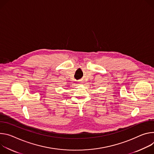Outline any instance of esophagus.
Listing matches in <instances>:
<instances>
[{
    "instance_id": "esophagus-1",
    "label": "esophagus",
    "mask_w": 154,
    "mask_h": 154,
    "mask_svg": "<svg viewBox=\"0 0 154 154\" xmlns=\"http://www.w3.org/2000/svg\"><path fill=\"white\" fill-rule=\"evenodd\" d=\"M78 82H79V83H81V81H79Z\"/></svg>"
}]
</instances>
